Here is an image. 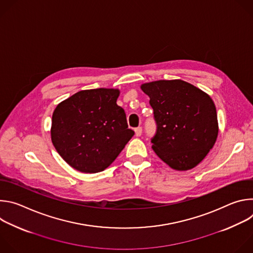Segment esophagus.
I'll return each mask as SVG.
<instances>
[{"label": "esophagus", "instance_id": "1", "mask_svg": "<svg viewBox=\"0 0 253 253\" xmlns=\"http://www.w3.org/2000/svg\"><path fill=\"white\" fill-rule=\"evenodd\" d=\"M141 134H142V127H137V128H135V135H136L137 137H139V136H141Z\"/></svg>", "mask_w": 253, "mask_h": 253}]
</instances>
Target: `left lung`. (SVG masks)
I'll return each mask as SVG.
<instances>
[{"mask_svg":"<svg viewBox=\"0 0 253 253\" xmlns=\"http://www.w3.org/2000/svg\"><path fill=\"white\" fill-rule=\"evenodd\" d=\"M150 98L156 133L151 139L158 157L171 168L189 170L199 164L218 135L217 113L212 99L182 80L143 84Z\"/></svg>","mask_w":253,"mask_h":253,"instance_id":"1","label":"left lung"}]
</instances>
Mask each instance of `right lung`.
Segmentation results:
<instances>
[{"label":"right lung","mask_w":253,"mask_h":253,"mask_svg":"<svg viewBox=\"0 0 253 253\" xmlns=\"http://www.w3.org/2000/svg\"><path fill=\"white\" fill-rule=\"evenodd\" d=\"M118 96L117 89L83 90L56 107L51 138L71 167L84 173L103 171L133 137L125 111L116 103Z\"/></svg>","instance_id":"right-lung-1"}]
</instances>
